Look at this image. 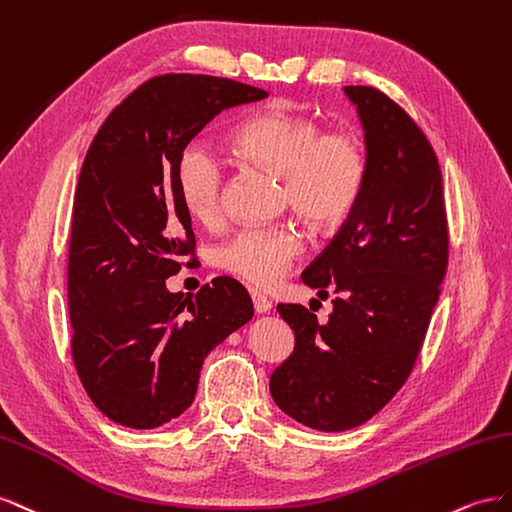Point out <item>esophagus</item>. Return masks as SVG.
Segmentation results:
<instances>
[{
    "mask_svg": "<svg viewBox=\"0 0 512 512\" xmlns=\"http://www.w3.org/2000/svg\"><path fill=\"white\" fill-rule=\"evenodd\" d=\"M251 298H253V306H255V311H257V313H268V311H270L272 302L268 300V296L261 294V291L251 289Z\"/></svg>",
    "mask_w": 512,
    "mask_h": 512,
    "instance_id": "34e87169",
    "label": "esophagus"
}]
</instances>
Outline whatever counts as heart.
Masks as SVG:
<instances>
[{
	"label": "heart",
	"instance_id": "b5f03b06",
	"mask_svg": "<svg viewBox=\"0 0 512 512\" xmlns=\"http://www.w3.org/2000/svg\"><path fill=\"white\" fill-rule=\"evenodd\" d=\"M242 160L281 175V197L306 223L328 229L352 214L364 193L369 160L364 143L347 130H326L311 115L266 109L229 133ZM175 184L184 208L199 223L223 214L225 165L206 141H188L175 163ZM304 251L294 223L246 227L218 251V264L255 287H272Z\"/></svg>",
	"mask_w": 512,
	"mask_h": 512
}]
</instances>
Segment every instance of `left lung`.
I'll use <instances>...</instances> for the list:
<instances>
[{
    "mask_svg": "<svg viewBox=\"0 0 512 512\" xmlns=\"http://www.w3.org/2000/svg\"><path fill=\"white\" fill-rule=\"evenodd\" d=\"M345 94L364 126L367 184L302 272L321 300L332 291V315L319 324L302 304H276L296 343L270 377L274 403L326 433L367 422L405 384L448 268L442 171L427 135L375 87Z\"/></svg>",
    "mask_w": 512,
    "mask_h": 512,
    "instance_id": "1",
    "label": "left lung"
}]
</instances>
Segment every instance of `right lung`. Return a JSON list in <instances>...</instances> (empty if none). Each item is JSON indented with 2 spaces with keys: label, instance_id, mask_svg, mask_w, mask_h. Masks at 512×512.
<instances>
[{
  "label": "right lung",
  "instance_id": "add662e5",
  "mask_svg": "<svg viewBox=\"0 0 512 512\" xmlns=\"http://www.w3.org/2000/svg\"><path fill=\"white\" fill-rule=\"evenodd\" d=\"M266 96L223 77L158 75L107 115L85 154L68 244L70 349L87 397L122 427L154 429L186 412L203 358L253 317L231 276L193 298L165 279L195 264L175 184L182 148L214 115Z\"/></svg>",
  "mask_w": 512,
  "mask_h": 512
}]
</instances>
